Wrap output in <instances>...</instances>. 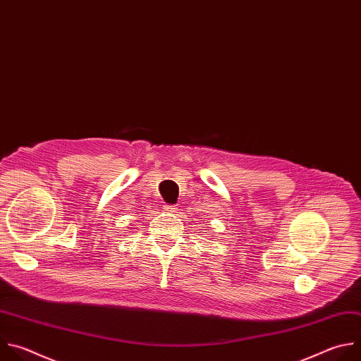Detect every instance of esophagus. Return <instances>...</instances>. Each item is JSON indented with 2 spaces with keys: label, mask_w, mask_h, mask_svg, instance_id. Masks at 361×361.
<instances>
[{
  "label": "esophagus",
  "mask_w": 361,
  "mask_h": 361,
  "mask_svg": "<svg viewBox=\"0 0 361 361\" xmlns=\"http://www.w3.org/2000/svg\"><path fill=\"white\" fill-rule=\"evenodd\" d=\"M175 209H176V206H166L168 212H175Z\"/></svg>",
  "instance_id": "1"
}]
</instances>
